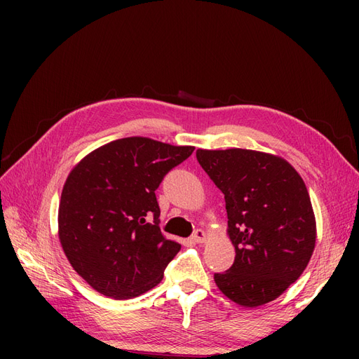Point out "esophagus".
Segmentation results:
<instances>
[{
  "mask_svg": "<svg viewBox=\"0 0 359 359\" xmlns=\"http://www.w3.org/2000/svg\"><path fill=\"white\" fill-rule=\"evenodd\" d=\"M191 240L194 243H203L206 240V235H205V232L202 229H196V231L193 232V235H191Z\"/></svg>",
  "mask_w": 359,
  "mask_h": 359,
  "instance_id": "1",
  "label": "esophagus"
}]
</instances>
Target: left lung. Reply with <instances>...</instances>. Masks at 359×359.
<instances>
[{
  "mask_svg": "<svg viewBox=\"0 0 359 359\" xmlns=\"http://www.w3.org/2000/svg\"><path fill=\"white\" fill-rule=\"evenodd\" d=\"M202 169L222 190L233 265L214 274L243 307L274 301L304 273L316 244L306 184L281 157L252 149H198Z\"/></svg>",
  "mask_w": 359,
  "mask_h": 359,
  "instance_id": "left-lung-1",
  "label": "left lung"
}]
</instances>
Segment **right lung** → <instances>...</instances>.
<instances>
[{
    "label": "right lung",
    "mask_w": 359,
    "mask_h": 359,
    "mask_svg": "<svg viewBox=\"0 0 359 359\" xmlns=\"http://www.w3.org/2000/svg\"><path fill=\"white\" fill-rule=\"evenodd\" d=\"M194 147L124 137L97 148L67 177L58 210V235L73 269L115 299L157 286L181 250L158 227L156 190Z\"/></svg>",
    "instance_id": "add662e5"
}]
</instances>
